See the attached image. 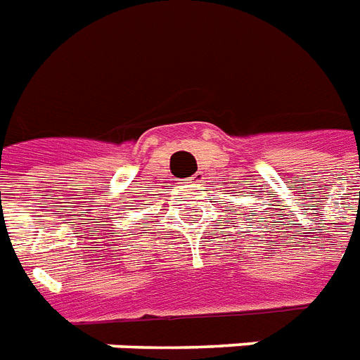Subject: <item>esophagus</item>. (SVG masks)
Segmentation results:
<instances>
[{
    "label": "esophagus",
    "mask_w": 360,
    "mask_h": 360,
    "mask_svg": "<svg viewBox=\"0 0 360 360\" xmlns=\"http://www.w3.org/2000/svg\"><path fill=\"white\" fill-rule=\"evenodd\" d=\"M202 180H205V176H202V172H195L193 176L190 178V184H201Z\"/></svg>",
    "instance_id": "obj_1"
}]
</instances>
